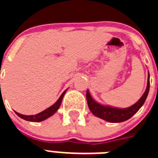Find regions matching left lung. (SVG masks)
I'll return each mask as SVG.
<instances>
[{"mask_svg":"<svg viewBox=\"0 0 158 158\" xmlns=\"http://www.w3.org/2000/svg\"><path fill=\"white\" fill-rule=\"evenodd\" d=\"M149 91H150V73L148 74L147 86L145 93L139 99V101L129 107L118 108V107H113L111 106H105L99 104L93 100L89 93V89L86 92V98H87L89 110L95 116L99 117L110 123H121L129 119L140 109L141 107L144 104L146 101Z\"/></svg>","mask_w":158,"mask_h":158,"instance_id":"left-lung-1","label":"left lung"}]
</instances>
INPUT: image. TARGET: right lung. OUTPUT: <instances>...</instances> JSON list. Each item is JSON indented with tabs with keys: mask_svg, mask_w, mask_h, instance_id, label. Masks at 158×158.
Listing matches in <instances>:
<instances>
[{
	"mask_svg": "<svg viewBox=\"0 0 158 158\" xmlns=\"http://www.w3.org/2000/svg\"><path fill=\"white\" fill-rule=\"evenodd\" d=\"M66 90H65V91L62 93V94L61 95V96L58 98V100H57V101L55 102L52 106H51L50 107H48V108H47L46 110L43 111L42 112L38 113V114H36V115H22V114H19V113L16 112V111H15V112H16V114L19 117H20V118L24 119V120L30 121V122H41V121L45 120V119H47V118H49V117H51V115H54V113L58 111L60 105H61V103H62V99H63V96L64 95H65Z\"/></svg>",
	"mask_w": 158,
	"mask_h": 158,
	"instance_id": "right-lung-1",
	"label": "right lung"
}]
</instances>
